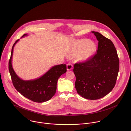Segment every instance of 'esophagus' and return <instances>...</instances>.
Masks as SVG:
<instances>
[{"instance_id":"1","label":"esophagus","mask_w":131,"mask_h":131,"mask_svg":"<svg viewBox=\"0 0 131 131\" xmlns=\"http://www.w3.org/2000/svg\"><path fill=\"white\" fill-rule=\"evenodd\" d=\"M73 68V65L71 63H68L67 64V70H71Z\"/></svg>"}]
</instances>
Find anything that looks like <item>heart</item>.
I'll return each mask as SVG.
<instances>
[{"label": "heart", "instance_id": "b5f03b06", "mask_svg": "<svg viewBox=\"0 0 131 131\" xmlns=\"http://www.w3.org/2000/svg\"><path fill=\"white\" fill-rule=\"evenodd\" d=\"M96 49L95 44L88 39H81L75 42L70 51L72 57L78 56L81 61L89 60L95 53Z\"/></svg>", "mask_w": 131, "mask_h": 131}]
</instances>
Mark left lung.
Listing matches in <instances>:
<instances>
[{"label":"left lung","instance_id":"8db88e82","mask_svg":"<svg viewBox=\"0 0 131 131\" xmlns=\"http://www.w3.org/2000/svg\"><path fill=\"white\" fill-rule=\"evenodd\" d=\"M98 41L96 53L83 63L75 64V86L77 93L88 100H97L108 94L117 80L119 60L117 50L110 39L92 31Z\"/></svg>","mask_w":131,"mask_h":131}]
</instances>
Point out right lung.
Returning <instances> with one entry per match:
<instances>
[{"label": "right lung", "mask_w": 131, "mask_h": 131, "mask_svg": "<svg viewBox=\"0 0 131 131\" xmlns=\"http://www.w3.org/2000/svg\"><path fill=\"white\" fill-rule=\"evenodd\" d=\"M28 35L27 33L24 34L21 38ZM19 40V39L16 41L12 46L9 61V71L13 84L16 90L22 96L31 101L37 103L48 101L56 93L58 79L62 74L66 72V65H55L36 79L28 80L22 79L16 74L12 65L14 47Z\"/></svg>", "instance_id": "obj_1"}]
</instances>
